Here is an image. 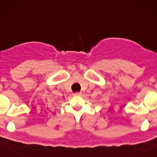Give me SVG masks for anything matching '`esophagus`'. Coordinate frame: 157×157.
Here are the masks:
<instances>
[{
	"mask_svg": "<svg viewBox=\"0 0 157 157\" xmlns=\"http://www.w3.org/2000/svg\"><path fill=\"white\" fill-rule=\"evenodd\" d=\"M74 95L75 96H80V95H82V93L81 92H75V93H74Z\"/></svg>",
	"mask_w": 157,
	"mask_h": 157,
	"instance_id": "esophagus-1",
	"label": "esophagus"
}]
</instances>
